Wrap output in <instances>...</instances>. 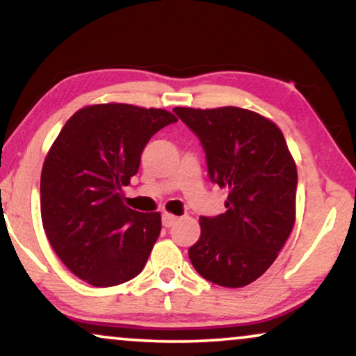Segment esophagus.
Masks as SVG:
<instances>
[{
	"mask_svg": "<svg viewBox=\"0 0 356 356\" xmlns=\"http://www.w3.org/2000/svg\"><path fill=\"white\" fill-rule=\"evenodd\" d=\"M177 220H178V217L173 216V213H168V212L162 213L163 227H172V225H175V223H177Z\"/></svg>",
	"mask_w": 356,
	"mask_h": 356,
	"instance_id": "34e87169",
	"label": "esophagus"
}]
</instances>
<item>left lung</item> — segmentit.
Wrapping results in <instances>:
<instances>
[{
  "label": "left lung",
  "mask_w": 356,
  "mask_h": 356,
  "mask_svg": "<svg viewBox=\"0 0 356 356\" xmlns=\"http://www.w3.org/2000/svg\"><path fill=\"white\" fill-rule=\"evenodd\" d=\"M201 140L209 177L227 189V211L201 217V238L188 254L199 275L240 289L264 274L296 218V165L274 121L256 111L173 108Z\"/></svg>",
  "instance_id": "8db88e82"
}]
</instances>
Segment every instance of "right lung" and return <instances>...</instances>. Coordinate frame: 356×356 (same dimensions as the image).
<instances>
[{
  "mask_svg": "<svg viewBox=\"0 0 356 356\" xmlns=\"http://www.w3.org/2000/svg\"><path fill=\"white\" fill-rule=\"evenodd\" d=\"M177 116L162 108L100 104L77 110L48 150L40 178L43 230L72 274L113 286L144 269L162 230L160 212L124 206L149 139Z\"/></svg>",
  "mask_w": 356,
  "mask_h": 356,
  "instance_id": "obj_1",
  "label": "right lung"
}]
</instances>
